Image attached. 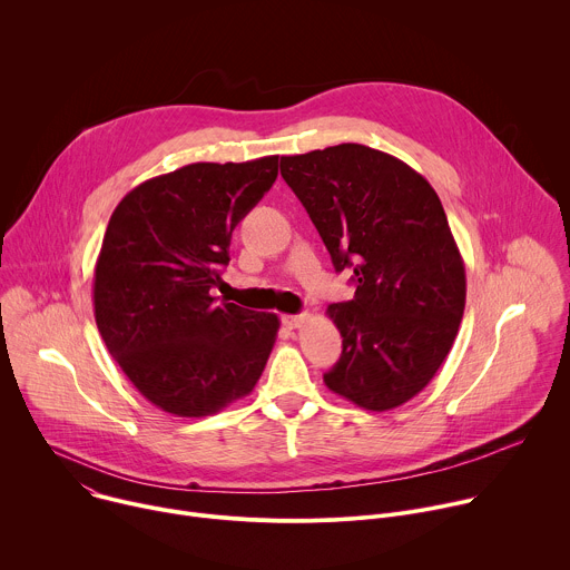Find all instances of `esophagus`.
I'll list each match as a JSON object with an SVG mask.
<instances>
[{
  "mask_svg": "<svg viewBox=\"0 0 570 570\" xmlns=\"http://www.w3.org/2000/svg\"><path fill=\"white\" fill-rule=\"evenodd\" d=\"M306 320H308V313H299V315H284V317H282V322L286 324L288 330H299Z\"/></svg>",
  "mask_w": 570,
  "mask_h": 570,
  "instance_id": "1",
  "label": "esophagus"
}]
</instances>
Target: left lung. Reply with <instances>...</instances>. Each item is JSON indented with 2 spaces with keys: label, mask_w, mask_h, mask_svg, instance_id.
Returning <instances> with one entry per match:
<instances>
[{
  "label": "left lung",
  "mask_w": 570,
  "mask_h": 570,
  "mask_svg": "<svg viewBox=\"0 0 570 570\" xmlns=\"http://www.w3.org/2000/svg\"><path fill=\"white\" fill-rule=\"evenodd\" d=\"M279 167L334 268L354 271V299L327 308L343 354L324 383L365 411L396 409L435 376L464 313L444 207L424 176L363 144L284 155Z\"/></svg>",
  "instance_id": "left-lung-1"
}]
</instances>
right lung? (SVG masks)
I'll return each mask as SVG.
<instances>
[{"label": "right lung", "instance_id": "right-lung-1", "mask_svg": "<svg viewBox=\"0 0 570 570\" xmlns=\"http://www.w3.org/2000/svg\"><path fill=\"white\" fill-rule=\"evenodd\" d=\"M279 155L196 161L128 191L95 268L99 334L159 411L207 417L257 385L279 317L218 302L238 220L273 187Z\"/></svg>", "mask_w": 570, "mask_h": 570}]
</instances>
